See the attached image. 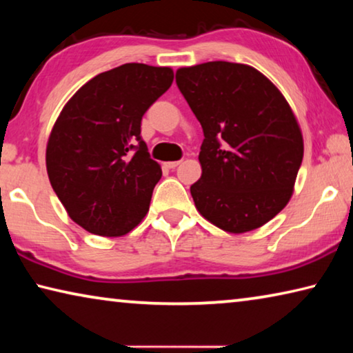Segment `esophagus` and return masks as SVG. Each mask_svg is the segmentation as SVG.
I'll return each mask as SVG.
<instances>
[{
  "instance_id": "obj_1",
  "label": "esophagus",
  "mask_w": 353,
  "mask_h": 353,
  "mask_svg": "<svg viewBox=\"0 0 353 353\" xmlns=\"http://www.w3.org/2000/svg\"><path fill=\"white\" fill-rule=\"evenodd\" d=\"M179 165H181V160H176V162H168V163H166V166H168L170 170H174V168H177Z\"/></svg>"
}]
</instances>
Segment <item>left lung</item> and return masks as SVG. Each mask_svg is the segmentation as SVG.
Segmentation results:
<instances>
[{"label":"left lung","instance_id":"left-lung-1","mask_svg":"<svg viewBox=\"0 0 353 353\" xmlns=\"http://www.w3.org/2000/svg\"><path fill=\"white\" fill-rule=\"evenodd\" d=\"M176 82L204 130L202 176L190 187L196 208L230 234L259 229L288 204L302 163V132L290 104L244 63L179 68Z\"/></svg>","mask_w":353,"mask_h":353}]
</instances>
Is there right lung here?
<instances>
[{
  "mask_svg": "<svg viewBox=\"0 0 353 353\" xmlns=\"http://www.w3.org/2000/svg\"><path fill=\"white\" fill-rule=\"evenodd\" d=\"M172 79L168 67L124 63L82 85L59 115L48 177L70 218L90 234L126 235L146 216L162 168L141 139V118Z\"/></svg>",
  "mask_w": 353,
  "mask_h": 353,
  "instance_id": "1",
  "label": "right lung"
}]
</instances>
